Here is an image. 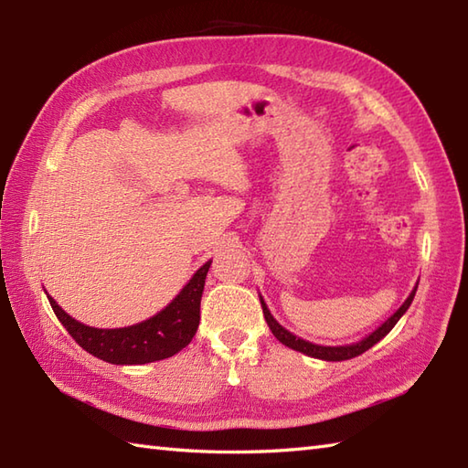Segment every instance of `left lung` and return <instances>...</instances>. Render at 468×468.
<instances>
[{"mask_svg": "<svg viewBox=\"0 0 468 468\" xmlns=\"http://www.w3.org/2000/svg\"><path fill=\"white\" fill-rule=\"evenodd\" d=\"M416 287H419V283H416ZM416 287L412 290V293H410L409 297H406V302L399 307V310H396L390 317H388V320H386L380 327H378V330H374L370 335H366L364 340L356 342V344H350V346H317V344H312V342H305V340H302V337L293 335L292 332H287L283 325L277 324V320H275V317L271 315L270 307L265 305V302H263V297H261V295H260V300H261V307H263V315H265V322H267V325H270L271 334H273V335L277 337V340H280L283 346L292 347V350H295V352H302V354H305V356L317 357V360L342 362V360H350V357L360 356V354H364L366 350H370V347H372L374 344L380 342L382 337H384L388 332H390L396 324H399V320H400V317L406 314V310H409L410 303H412V300H414Z\"/></svg>", "mask_w": 468, "mask_h": 468, "instance_id": "obj_1", "label": "left lung"}]
</instances>
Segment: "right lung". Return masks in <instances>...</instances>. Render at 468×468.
Instances as JSON below:
<instances>
[{
	"label": "right lung",
	"instance_id": "add662e5",
	"mask_svg": "<svg viewBox=\"0 0 468 468\" xmlns=\"http://www.w3.org/2000/svg\"><path fill=\"white\" fill-rule=\"evenodd\" d=\"M208 267H211V261H207L188 280L181 293L163 312L153 315L151 320L128 327H116V330H101V327L84 325L74 317H69L54 302V297L48 295V300L68 334L88 354L101 357L108 364H148L171 357L191 344L193 335L197 334L198 320H201V297Z\"/></svg>",
	"mask_w": 468,
	"mask_h": 468
}]
</instances>
